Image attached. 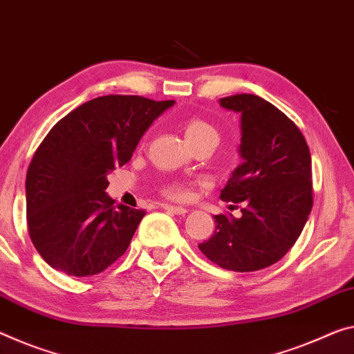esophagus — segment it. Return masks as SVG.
I'll list each match as a JSON object with an SVG mask.
<instances>
[{
	"instance_id": "obj_1",
	"label": "esophagus",
	"mask_w": 354,
	"mask_h": 354,
	"mask_svg": "<svg viewBox=\"0 0 354 354\" xmlns=\"http://www.w3.org/2000/svg\"><path fill=\"white\" fill-rule=\"evenodd\" d=\"M162 209L171 212V214H176V215H185L187 214V207H180V205H169V204H162L161 205Z\"/></svg>"
}]
</instances>
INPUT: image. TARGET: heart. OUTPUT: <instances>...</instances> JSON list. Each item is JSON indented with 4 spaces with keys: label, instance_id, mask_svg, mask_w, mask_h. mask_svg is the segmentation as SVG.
<instances>
[{
    "label": "heart",
    "instance_id": "b5f03b06",
    "mask_svg": "<svg viewBox=\"0 0 354 354\" xmlns=\"http://www.w3.org/2000/svg\"><path fill=\"white\" fill-rule=\"evenodd\" d=\"M183 131H185V138H187L188 142L192 144V147L203 142L218 144L220 140L218 129H216L214 124L209 123L207 120H204V118H199V117H193L189 118V120H187V123H185L183 127ZM161 193L165 194L166 198L182 201L188 198L189 188L188 185L182 180H171L161 188Z\"/></svg>",
    "mask_w": 354,
    "mask_h": 354
}]
</instances>
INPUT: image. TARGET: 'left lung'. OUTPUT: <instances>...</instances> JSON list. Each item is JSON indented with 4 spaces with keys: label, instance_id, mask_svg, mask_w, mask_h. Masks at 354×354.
<instances>
[{
    "label": "left lung",
    "instance_id": "1",
    "mask_svg": "<svg viewBox=\"0 0 354 354\" xmlns=\"http://www.w3.org/2000/svg\"><path fill=\"white\" fill-rule=\"evenodd\" d=\"M220 106L241 113L243 162L220 198L242 215H215L214 236L198 247L223 269L253 272L280 261L301 236L313 205L312 156L295 122L263 97L226 96Z\"/></svg>",
    "mask_w": 354,
    "mask_h": 354
}]
</instances>
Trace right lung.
I'll use <instances>...</instances> for the list:
<instances>
[{
    "label": "right lung",
    "mask_w": 354,
    "mask_h": 354,
    "mask_svg": "<svg viewBox=\"0 0 354 354\" xmlns=\"http://www.w3.org/2000/svg\"><path fill=\"white\" fill-rule=\"evenodd\" d=\"M171 106L142 96H100L48 131L26 172V221L50 268L96 275L127 252L145 212L113 207L107 174L131 160L144 133Z\"/></svg>",
    "instance_id": "obj_1"
}]
</instances>
